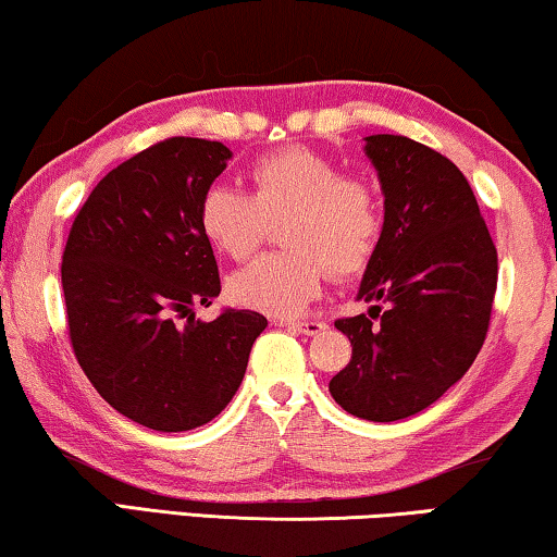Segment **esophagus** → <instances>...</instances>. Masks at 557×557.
<instances>
[{"mask_svg":"<svg viewBox=\"0 0 557 557\" xmlns=\"http://www.w3.org/2000/svg\"><path fill=\"white\" fill-rule=\"evenodd\" d=\"M278 326H290L298 333H306V336H315V333L326 331V321H319V319H306V321H276Z\"/></svg>","mask_w":557,"mask_h":557,"instance_id":"34e87169","label":"esophagus"}]
</instances>
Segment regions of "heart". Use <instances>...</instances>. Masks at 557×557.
Returning <instances> with one entry per match:
<instances>
[{"instance_id": "1", "label": "heart", "mask_w": 557, "mask_h": 557, "mask_svg": "<svg viewBox=\"0 0 557 557\" xmlns=\"http://www.w3.org/2000/svg\"><path fill=\"white\" fill-rule=\"evenodd\" d=\"M251 191L209 186L199 201L201 236L231 261L259 249L269 224H281L284 251L263 253L228 278L236 306L296 315L319 296L329 269L356 276L379 251L386 226L373 178L346 174L338 161L306 147L263 153L249 169Z\"/></svg>"}]
</instances>
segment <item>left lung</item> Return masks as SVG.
I'll list each match as a JSON object with an SVG mask.
<instances>
[{
    "instance_id": "left-lung-1",
    "label": "left lung",
    "mask_w": 557,
    "mask_h": 557,
    "mask_svg": "<svg viewBox=\"0 0 557 557\" xmlns=\"http://www.w3.org/2000/svg\"><path fill=\"white\" fill-rule=\"evenodd\" d=\"M366 153L386 196L383 238L358 290L375 306L336 321L354 354L329 391L350 416L391 423L435 404L475 361L498 251L448 157L400 134L366 136Z\"/></svg>"
}]
</instances>
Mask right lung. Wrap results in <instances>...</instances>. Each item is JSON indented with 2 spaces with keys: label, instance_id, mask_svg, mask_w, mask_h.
<instances>
[{
  "label": "right lung",
  "instance_id": "obj_1",
  "mask_svg": "<svg viewBox=\"0 0 557 557\" xmlns=\"http://www.w3.org/2000/svg\"><path fill=\"white\" fill-rule=\"evenodd\" d=\"M228 159L221 141L153 144L94 186L64 246L76 361L111 408L151 431H191L216 418L269 323L236 308L209 323L194 313L221 294L196 211Z\"/></svg>",
  "mask_w": 557,
  "mask_h": 557
}]
</instances>
